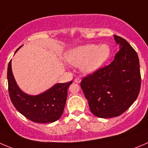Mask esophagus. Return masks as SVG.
<instances>
[{
    "label": "esophagus",
    "instance_id": "esophagus-1",
    "mask_svg": "<svg viewBox=\"0 0 148 148\" xmlns=\"http://www.w3.org/2000/svg\"><path fill=\"white\" fill-rule=\"evenodd\" d=\"M74 82H75L76 83H79V82H81V79L80 78H76L75 79H74Z\"/></svg>",
    "mask_w": 148,
    "mask_h": 148
}]
</instances>
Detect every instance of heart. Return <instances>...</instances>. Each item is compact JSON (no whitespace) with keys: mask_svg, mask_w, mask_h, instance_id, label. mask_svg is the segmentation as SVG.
I'll use <instances>...</instances> for the list:
<instances>
[{"mask_svg":"<svg viewBox=\"0 0 148 148\" xmlns=\"http://www.w3.org/2000/svg\"><path fill=\"white\" fill-rule=\"evenodd\" d=\"M110 55L109 45L91 44L70 49L65 54V59L72 66H79L84 74H89L99 69L107 61Z\"/></svg>","mask_w":148,"mask_h":148,"instance_id":"b5f03b06","label":"heart"}]
</instances>
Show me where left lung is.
Instances as JSON below:
<instances>
[{"mask_svg": "<svg viewBox=\"0 0 148 148\" xmlns=\"http://www.w3.org/2000/svg\"><path fill=\"white\" fill-rule=\"evenodd\" d=\"M119 51L110 64L82 79L80 85L91 112L99 118L118 117L139 93L141 75L137 53L125 39L114 36Z\"/></svg>", "mask_w": 148, "mask_h": 148, "instance_id": "8db88e82", "label": "left lung"}]
</instances>
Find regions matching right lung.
I'll return each mask as SVG.
<instances>
[{
	"mask_svg": "<svg viewBox=\"0 0 148 148\" xmlns=\"http://www.w3.org/2000/svg\"><path fill=\"white\" fill-rule=\"evenodd\" d=\"M7 79L11 101L16 110L26 118L35 123H48L55 122L61 117L66 105L68 89L72 81L55 84L49 90L36 96L26 94L20 90L15 81L12 70V60L8 66Z\"/></svg>",
	"mask_w": 148,
	"mask_h": 148,
	"instance_id": "1",
	"label": "right lung"
}]
</instances>
